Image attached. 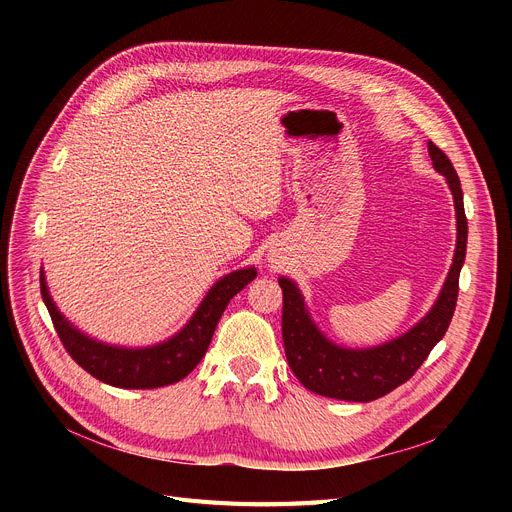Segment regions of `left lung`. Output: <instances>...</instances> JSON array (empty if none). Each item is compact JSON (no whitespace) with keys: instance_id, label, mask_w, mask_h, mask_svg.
<instances>
[{"instance_id":"left-lung-1","label":"left lung","mask_w":512,"mask_h":512,"mask_svg":"<svg viewBox=\"0 0 512 512\" xmlns=\"http://www.w3.org/2000/svg\"><path fill=\"white\" fill-rule=\"evenodd\" d=\"M427 151L454 197L456 251L438 301L419 324L380 346L344 348L330 342L317 330L297 284L284 276L278 278L284 292L282 338L286 359L299 382L315 394L353 402H369L386 396L411 378L450 326L467 251V218L461 180L450 159L432 141L427 143Z\"/></svg>"}]
</instances>
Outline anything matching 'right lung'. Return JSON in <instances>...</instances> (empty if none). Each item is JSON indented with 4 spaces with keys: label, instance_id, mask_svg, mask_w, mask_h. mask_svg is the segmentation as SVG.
<instances>
[{
    "label": "right lung",
    "instance_id": "obj_1",
    "mask_svg": "<svg viewBox=\"0 0 512 512\" xmlns=\"http://www.w3.org/2000/svg\"><path fill=\"white\" fill-rule=\"evenodd\" d=\"M257 276L255 267L236 270L215 282L188 324L172 338L147 348H124L97 342L76 330L49 297L41 272V297L66 353L93 378L126 390H149L180 382L203 359L215 326L230 299Z\"/></svg>",
    "mask_w": 512,
    "mask_h": 512
}]
</instances>
